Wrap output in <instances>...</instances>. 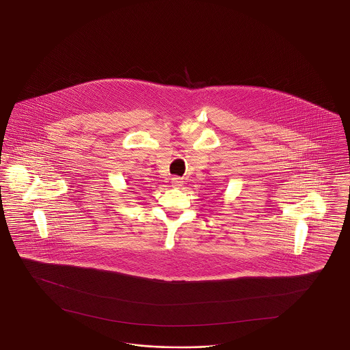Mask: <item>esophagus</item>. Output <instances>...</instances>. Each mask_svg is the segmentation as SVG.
Returning a JSON list of instances; mask_svg holds the SVG:
<instances>
[{
    "label": "esophagus",
    "instance_id": "1",
    "mask_svg": "<svg viewBox=\"0 0 350 350\" xmlns=\"http://www.w3.org/2000/svg\"><path fill=\"white\" fill-rule=\"evenodd\" d=\"M182 183H183V181H182L181 177H173L172 178V185L174 187H180V186H182Z\"/></svg>",
    "mask_w": 350,
    "mask_h": 350
}]
</instances>
